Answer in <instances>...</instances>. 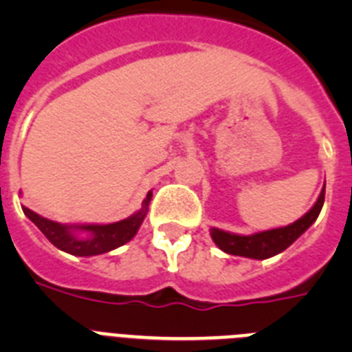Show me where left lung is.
<instances>
[{"label":"left lung","mask_w":352,"mask_h":352,"mask_svg":"<svg viewBox=\"0 0 352 352\" xmlns=\"http://www.w3.org/2000/svg\"><path fill=\"white\" fill-rule=\"evenodd\" d=\"M324 188L326 183L322 186V192L312 210L307 214H303L300 220H296L291 226L278 227V229H270V231L257 232V234L250 236H239L232 234V232L220 231L217 227L211 229V238L217 243L220 250L231 254V256H241L250 257V259H268V257L276 256L284 252L285 248L291 247L301 234H303L319 217L324 204Z\"/></svg>","instance_id":"8db88e82"}]
</instances>
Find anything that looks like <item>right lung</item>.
Here are the masks:
<instances>
[{
    "label": "right lung",
    "mask_w": 352,
    "mask_h": 352,
    "mask_svg": "<svg viewBox=\"0 0 352 352\" xmlns=\"http://www.w3.org/2000/svg\"><path fill=\"white\" fill-rule=\"evenodd\" d=\"M151 195L153 194L148 192L146 199L142 201V208L135 211L132 217L120 220V222L105 223V226H95V223L93 226H63V223L43 219L28 208H23V211L56 248L72 254V256L89 257L111 252L130 241L139 231V227H141L142 220L148 213ZM79 232H86L87 236H80Z\"/></svg>",
    "instance_id": "1"
}]
</instances>
